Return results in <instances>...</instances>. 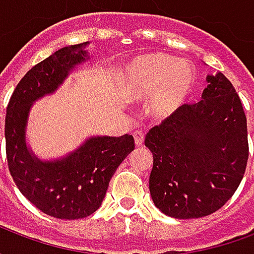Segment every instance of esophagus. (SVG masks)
I'll return each mask as SVG.
<instances>
[{"label": "esophagus", "mask_w": 254, "mask_h": 254, "mask_svg": "<svg viewBox=\"0 0 254 254\" xmlns=\"http://www.w3.org/2000/svg\"><path fill=\"white\" fill-rule=\"evenodd\" d=\"M133 137H134V143L137 147H141L144 143V133L141 130H134L133 132Z\"/></svg>", "instance_id": "34e87169"}]
</instances>
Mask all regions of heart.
I'll list each match as a JSON object with an SVG mask.
<instances>
[{
	"label": "heart",
	"instance_id": "obj_1",
	"mask_svg": "<svg viewBox=\"0 0 254 254\" xmlns=\"http://www.w3.org/2000/svg\"><path fill=\"white\" fill-rule=\"evenodd\" d=\"M196 83V70L190 64L165 53H149L129 63L124 87L134 100L155 96L151 111L166 118L187 103Z\"/></svg>",
	"mask_w": 254,
	"mask_h": 254
}]
</instances>
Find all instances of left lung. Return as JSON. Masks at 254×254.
<instances>
[{
	"label": "left lung",
	"mask_w": 254,
	"mask_h": 254,
	"mask_svg": "<svg viewBox=\"0 0 254 254\" xmlns=\"http://www.w3.org/2000/svg\"><path fill=\"white\" fill-rule=\"evenodd\" d=\"M207 81L200 102L185 103L151 127L144 140L154 155L151 197L171 218L216 212L245 174L249 143L240 96L223 73Z\"/></svg>",
	"instance_id": "8db88e82"
}]
</instances>
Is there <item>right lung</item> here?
<instances>
[{
  "label": "right lung",
  "mask_w": 254,
  "mask_h": 254,
  "mask_svg": "<svg viewBox=\"0 0 254 254\" xmlns=\"http://www.w3.org/2000/svg\"><path fill=\"white\" fill-rule=\"evenodd\" d=\"M85 46L87 42L64 47L31 67L14 88L5 117L6 159L16 187L42 212L67 220L89 216L100 207L117 167L134 149L130 134L89 138L67 158L47 163L27 149L25 124L32 102L53 92L85 60Z\"/></svg>",
  "instance_id": "right-lung-1"
}]
</instances>
